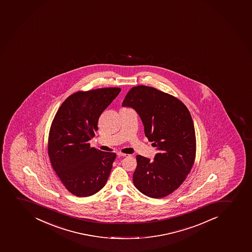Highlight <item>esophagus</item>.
<instances>
[{"label": "esophagus", "mask_w": 252, "mask_h": 252, "mask_svg": "<svg viewBox=\"0 0 252 252\" xmlns=\"http://www.w3.org/2000/svg\"><path fill=\"white\" fill-rule=\"evenodd\" d=\"M117 156H122V157H127V156H130V155H127V154L122 153V152H118V153H117Z\"/></svg>", "instance_id": "1"}]
</instances>
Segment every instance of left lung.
<instances>
[{
  "label": "left lung",
  "instance_id": "left-lung-1",
  "mask_svg": "<svg viewBox=\"0 0 252 252\" xmlns=\"http://www.w3.org/2000/svg\"><path fill=\"white\" fill-rule=\"evenodd\" d=\"M122 106L135 110L145 135L158 151L154 160L136 156L134 185L148 197H166L183 184L194 163L196 137L189 111L175 96L144 85L130 89Z\"/></svg>",
  "mask_w": 252,
  "mask_h": 252
}]
</instances>
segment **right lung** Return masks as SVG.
Masks as SVG:
<instances>
[{
  "label": "right lung",
  "mask_w": 252,
  "mask_h": 252,
  "mask_svg": "<svg viewBox=\"0 0 252 252\" xmlns=\"http://www.w3.org/2000/svg\"><path fill=\"white\" fill-rule=\"evenodd\" d=\"M121 92L105 88L68 96L53 120L48 154L53 169L72 194L89 197L106 185L117 155L90 146L99 117Z\"/></svg>",
  "instance_id": "right-lung-1"
}]
</instances>
